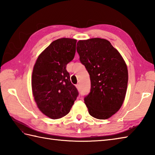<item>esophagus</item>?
Masks as SVG:
<instances>
[{
  "label": "esophagus",
  "mask_w": 155,
  "mask_h": 155,
  "mask_svg": "<svg viewBox=\"0 0 155 155\" xmlns=\"http://www.w3.org/2000/svg\"><path fill=\"white\" fill-rule=\"evenodd\" d=\"M76 87H77V89H79V88H80V84H76Z\"/></svg>",
  "instance_id": "1"
}]
</instances>
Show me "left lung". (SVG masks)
Wrapping results in <instances>:
<instances>
[{
  "mask_svg": "<svg viewBox=\"0 0 155 155\" xmlns=\"http://www.w3.org/2000/svg\"><path fill=\"white\" fill-rule=\"evenodd\" d=\"M81 63L90 75L91 92L84 98L90 115L107 119L120 109L128 84V69L123 58L110 42L93 38L77 42Z\"/></svg>",
  "mask_w": 155,
  "mask_h": 155,
  "instance_id": "left-lung-1",
  "label": "left lung"
}]
</instances>
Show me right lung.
I'll return each mask as SVG.
<instances>
[{
	"instance_id": "add662e5",
	"label": "right lung",
	"mask_w": 155,
	"mask_h": 155,
	"mask_svg": "<svg viewBox=\"0 0 155 155\" xmlns=\"http://www.w3.org/2000/svg\"><path fill=\"white\" fill-rule=\"evenodd\" d=\"M77 40L62 38L51 42L38 56L32 74V91L42 113L52 119L66 116L78 91L66 67L74 57Z\"/></svg>"
}]
</instances>
